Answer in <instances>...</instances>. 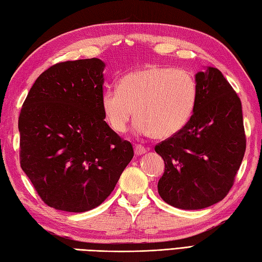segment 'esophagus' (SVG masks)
I'll list each match as a JSON object with an SVG mask.
<instances>
[{"label":"esophagus","instance_id":"1","mask_svg":"<svg viewBox=\"0 0 262 262\" xmlns=\"http://www.w3.org/2000/svg\"><path fill=\"white\" fill-rule=\"evenodd\" d=\"M134 152H135L136 155H138V157H140V155H143V154L146 153V148L144 147V146H142V145H135Z\"/></svg>","mask_w":262,"mask_h":262}]
</instances>
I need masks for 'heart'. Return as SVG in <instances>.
I'll return each instance as SVG.
<instances>
[{
  "label": "heart",
  "instance_id": "obj_1",
  "mask_svg": "<svg viewBox=\"0 0 262 262\" xmlns=\"http://www.w3.org/2000/svg\"><path fill=\"white\" fill-rule=\"evenodd\" d=\"M197 97V83L189 72L148 66L122 76L118 89H105L100 105L114 132L124 133L135 111L137 134L166 140L187 126Z\"/></svg>",
  "mask_w": 262,
  "mask_h": 262
}]
</instances>
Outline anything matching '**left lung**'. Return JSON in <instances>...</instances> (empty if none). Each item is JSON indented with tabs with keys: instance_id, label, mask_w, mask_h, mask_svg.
<instances>
[{
	"instance_id": "8db88e82",
	"label": "left lung",
	"mask_w": 262,
	"mask_h": 262,
	"mask_svg": "<svg viewBox=\"0 0 262 262\" xmlns=\"http://www.w3.org/2000/svg\"><path fill=\"white\" fill-rule=\"evenodd\" d=\"M197 103L177 135L155 146L165 170L158 190L180 209H203L221 202L234 182L246 152L242 104L220 70L194 75Z\"/></svg>"
}]
</instances>
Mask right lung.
Returning a JSON list of instances; mask_svg holds the SVG:
<instances>
[{
	"mask_svg": "<svg viewBox=\"0 0 262 262\" xmlns=\"http://www.w3.org/2000/svg\"><path fill=\"white\" fill-rule=\"evenodd\" d=\"M104 62L69 60L33 83L19 117L20 163L51 207L83 213L104 202L134 157L104 121Z\"/></svg>",
	"mask_w": 262,
	"mask_h": 262,
	"instance_id": "1",
	"label": "right lung"
}]
</instances>
